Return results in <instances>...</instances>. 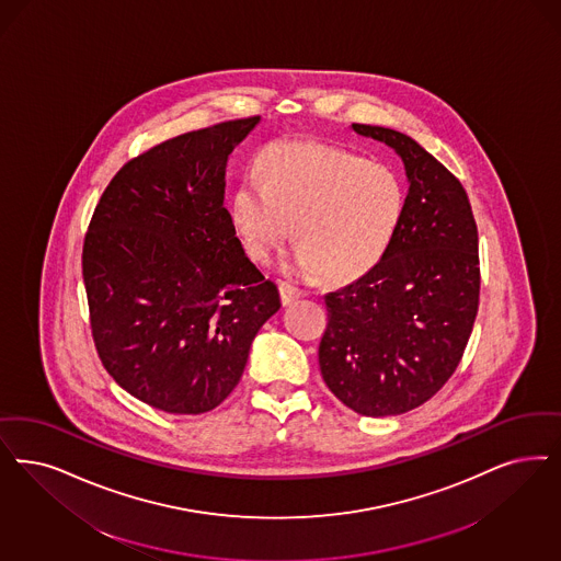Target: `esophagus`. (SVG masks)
Wrapping results in <instances>:
<instances>
[{
  "mask_svg": "<svg viewBox=\"0 0 561 561\" xmlns=\"http://www.w3.org/2000/svg\"><path fill=\"white\" fill-rule=\"evenodd\" d=\"M279 296H282V305L288 307L294 300L302 298L305 291L300 290V288H296V286H291L288 282H282V284H279Z\"/></svg>",
  "mask_w": 561,
  "mask_h": 561,
  "instance_id": "1",
  "label": "esophagus"
}]
</instances>
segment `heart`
Segmentation results:
<instances>
[{"label": "heart", "mask_w": 561, "mask_h": 561, "mask_svg": "<svg viewBox=\"0 0 561 561\" xmlns=\"http://www.w3.org/2000/svg\"><path fill=\"white\" fill-rule=\"evenodd\" d=\"M256 178L233 194L232 226L254 261H267L290 233L286 270L344 284L373 270L400 230L407 193L377 161L314 140H277L263 149Z\"/></svg>", "instance_id": "1"}]
</instances>
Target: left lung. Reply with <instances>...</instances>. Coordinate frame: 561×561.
I'll return each mask as SVG.
<instances>
[{"mask_svg":"<svg viewBox=\"0 0 561 561\" xmlns=\"http://www.w3.org/2000/svg\"><path fill=\"white\" fill-rule=\"evenodd\" d=\"M386 142L408 178L400 230L383 259L325 296L319 367L363 416H396L431 400L460 365L479 310V233L460 180L410 136L352 124Z\"/></svg>","mask_w":561,"mask_h":561,"instance_id":"8db88e82","label":"left lung"}]
</instances>
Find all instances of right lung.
Segmentation results:
<instances>
[{
    "label": "right lung",
    "mask_w": 561,
    "mask_h": 561,
    "mask_svg": "<svg viewBox=\"0 0 561 561\" xmlns=\"http://www.w3.org/2000/svg\"><path fill=\"white\" fill-rule=\"evenodd\" d=\"M261 117L175 136L128 161L101 194L82 249L105 370L136 400L203 414L238 386L282 302L226 209V165Z\"/></svg>",
    "instance_id": "add662e5"
}]
</instances>
